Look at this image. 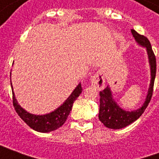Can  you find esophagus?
<instances>
[{"label":"esophagus","instance_id":"obj_1","mask_svg":"<svg viewBox=\"0 0 159 159\" xmlns=\"http://www.w3.org/2000/svg\"><path fill=\"white\" fill-rule=\"evenodd\" d=\"M105 83H106V81H105L103 72L101 70L97 71L92 78V85L96 89L102 90L105 88Z\"/></svg>","mask_w":159,"mask_h":159}]
</instances>
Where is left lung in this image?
<instances>
[{
	"label": "left lung",
	"instance_id": "1",
	"mask_svg": "<svg viewBox=\"0 0 159 159\" xmlns=\"http://www.w3.org/2000/svg\"><path fill=\"white\" fill-rule=\"evenodd\" d=\"M131 33L134 37V39L140 46L147 48L149 63L151 66V83L148 93H147L146 101L144 102L143 106L133 111H128L123 110L117 105L115 100L112 99L111 92L109 87L107 86L106 89L100 92V112H99V119L104 125L107 128L113 129H119L122 128L129 125L131 123L137 120L143 114L146 108L150 103V100L153 93V86L155 76H156V70H157V62L156 57L154 54L152 46L147 39L143 35H140L134 30H131Z\"/></svg>",
	"mask_w": 159,
	"mask_h": 159
}]
</instances>
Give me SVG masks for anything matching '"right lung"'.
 I'll use <instances>...</instances> for the list:
<instances>
[{
  "mask_svg": "<svg viewBox=\"0 0 159 159\" xmlns=\"http://www.w3.org/2000/svg\"><path fill=\"white\" fill-rule=\"evenodd\" d=\"M11 87L12 89V83H11ZM82 92H83V88L81 83H79L62 106H60L59 108H57L52 112L42 116L33 115L24 110L17 102L13 91H12V104L16 112L28 126L38 132L48 133L59 129V127H61L66 123V119L68 118V116L71 111L74 101L77 99V97L79 96Z\"/></svg>",
  "mask_w": 159,
  "mask_h": 159,
  "instance_id": "add662e5",
  "label": "right lung"
}]
</instances>
